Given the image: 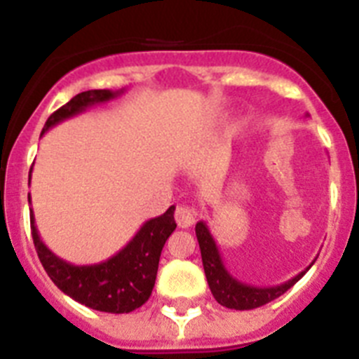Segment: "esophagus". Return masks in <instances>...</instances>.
<instances>
[{
	"label": "esophagus",
	"mask_w": 359,
	"mask_h": 359,
	"mask_svg": "<svg viewBox=\"0 0 359 359\" xmlns=\"http://www.w3.org/2000/svg\"><path fill=\"white\" fill-rule=\"evenodd\" d=\"M196 215L198 212L192 207H187V205H180L174 212V217H176V223L180 228H189L196 223Z\"/></svg>",
	"instance_id": "obj_1"
}]
</instances>
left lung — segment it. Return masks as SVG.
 Listing matches in <instances>:
<instances>
[{"label":"left lung","mask_w":359,"mask_h":359,"mask_svg":"<svg viewBox=\"0 0 359 359\" xmlns=\"http://www.w3.org/2000/svg\"><path fill=\"white\" fill-rule=\"evenodd\" d=\"M196 237H198L199 250H201V259H203V268H205V275H207L208 286H210L212 294L221 306L228 307V309H237V311H246V309H255L264 304L271 302L280 294L286 293L290 287H293L300 278L306 275L307 269L313 266L311 262L304 271L294 275L290 280L282 282L278 286H269V287H257L244 284V282L237 280L233 275L226 269L223 262V257L219 253L217 244H215L214 237H212L210 230H208L205 221H199L196 224Z\"/></svg>","instance_id":"8db88e82"}]
</instances>
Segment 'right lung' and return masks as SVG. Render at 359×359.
I'll list each match as a JSON object with an SVG mask.
<instances>
[{
    "mask_svg": "<svg viewBox=\"0 0 359 359\" xmlns=\"http://www.w3.org/2000/svg\"><path fill=\"white\" fill-rule=\"evenodd\" d=\"M122 93L123 90H90L75 95L68 104L50 115L41 136L57 123L81 115L88 107L109 102ZM30 180L32 170L28 174V185H30ZM28 205H32L30 194H28ZM174 210L176 207H170L163 215L145 221L140 230L136 231V236L118 253L98 264L77 266L57 257L41 241L36 217L30 208L32 237H34V246H36L44 271L62 293L95 311L120 315V313H131L138 309L151 297L154 282H156L163 244L176 230Z\"/></svg>",
    "mask_w": 359,
    "mask_h": 359,
    "instance_id": "right-lung-1",
    "label": "right lung"
}]
</instances>
